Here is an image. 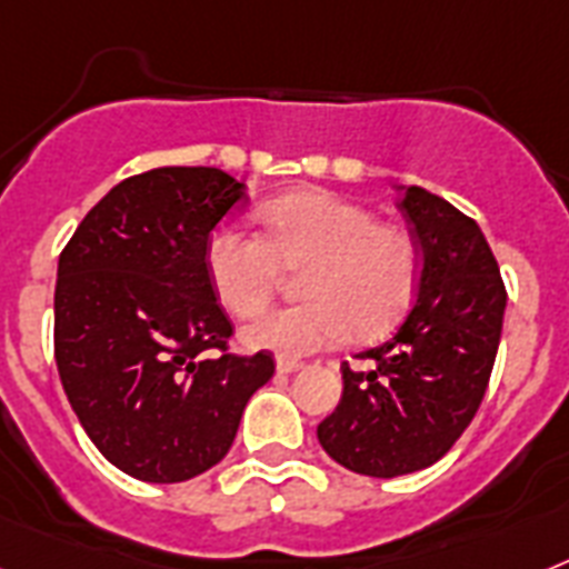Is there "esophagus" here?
I'll return each instance as SVG.
<instances>
[{
  "instance_id": "obj_1",
  "label": "esophagus",
  "mask_w": 569,
  "mask_h": 569,
  "mask_svg": "<svg viewBox=\"0 0 569 569\" xmlns=\"http://www.w3.org/2000/svg\"><path fill=\"white\" fill-rule=\"evenodd\" d=\"M298 370H303V361H295V358H277V373L292 376L298 373Z\"/></svg>"
}]
</instances>
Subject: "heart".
<instances>
[{"mask_svg": "<svg viewBox=\"0 0 569 569\" xmlns=\"http://www.w3.org/2000/svg\"><path fill=\"white\" fill-rule=\"evenodd\" d=\"M262 237L217 228L204 242V271L228 312L254 315L283 271H300L303 303L262 312L242 329L251 350L309 356L350 336H388L417 298L422 254L413 233L381 226L367 208L327 190H298L260 204Z\"/></svg>", "mask_w": 569, "mask_h": 569, "instance_id": "heart-1", "label": "heart"}]
</instances>
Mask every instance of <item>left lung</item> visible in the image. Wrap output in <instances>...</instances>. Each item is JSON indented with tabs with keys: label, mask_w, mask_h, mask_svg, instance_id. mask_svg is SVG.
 Here are the masks:
<instances>
[{
	"label": "left lung",
	"mask_w": 569,
	"mask_h": 569,
	"mask_svg": "<svg viewBox=\"0 0 569 569\" xmlns=\"http://www.w3.org/2000/svg\"><path fill=\"white\" fill-rule=\"evenodd\" d=\"M422 254L417 303L390 341L341 367L338 408L318 425V442L343 469L399 477L428 469L469 428L483 402L506 289L498 260L475 219L425 188H399Z\"/></svg>",
	"instance_id": "left-lung-1"
}]
</instances>
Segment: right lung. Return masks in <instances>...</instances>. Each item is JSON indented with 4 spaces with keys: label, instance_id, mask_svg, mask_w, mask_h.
Instances as JSON below:
<instances>
[{
    "label": "right lung",
    "instance_id": "obj_1",
    "mask_svg": "<svg viewBox=\"0 0 569 569\" xmlns=\"http://www.w3.org/2000/svg\"><path fill=\"white\" fill-rule=\"evenodd\" d=\"M246 202L217 167H156L114 184L57 262L60 381L100 455L136 480L217 466L274 376L271 352H228L231 321L204 271V242Z\"/></svg>",
    "mask_w": 569,
    "mask_h": 569
}]
</instances>
